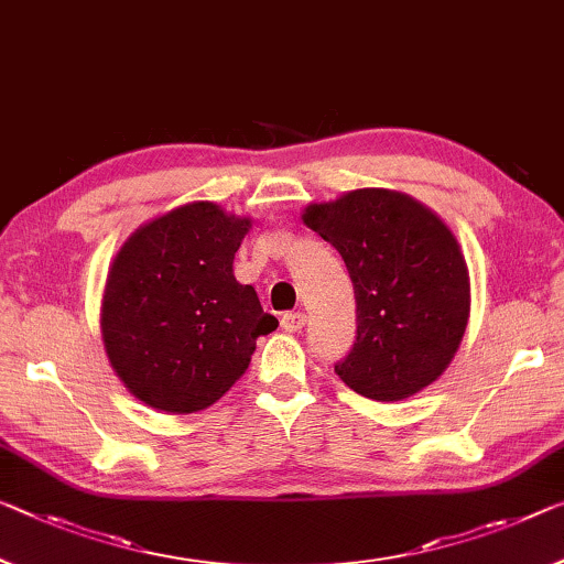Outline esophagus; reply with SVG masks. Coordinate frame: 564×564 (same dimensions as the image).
Segmentation results:
<instances>
[{"mask_svg":"<svg viewBox=\"0 0 564 564\" xmlns=\"http://www.w3.org/2000/svg\"><path fill=\"white\" fill-rule=\"evenodd\" d=\"M280 325L288 333H300L305 327V312H288V315H282Z\"/></svg>","mask_w":564,"mask_h":564,"instance_id":"34e87169","label":"esophagus"}]
</instances>
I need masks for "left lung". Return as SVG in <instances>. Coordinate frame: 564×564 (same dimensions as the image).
Instances as JSON below:
<instances>
[{"mask_svg":"<svg viewBox=\"0 0 564 564\" xmlns=\"http://www.w3.org/2000/svg\"><path fill=\"white\" fill-rule=\"evenodd\" d=\"M302 221L340 252L355 292V335L335 372L372 401L431 386L462 345L469 270L454 231L429 206L391 188H355L310 204Z\"/></svg>","mask_w":564,"mask_h":564,"instance_id":"obj_1","label":"left lung"}]
</instances>
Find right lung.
<instances>
[{
	"mask_svg": "<svg viewBox=\"0 0 564 564\" xmlns=\"http://www.w3.org/2000/svg\"><path fill=\"white\" fill-rule=\"evenodd\" d=\"M252 227L212 202L176 206L138 227L112 259L100 333L116 376L138 401L196 413L245 376L257 337L276 330L234 254Z\"/></svg>",
	"mask_w": 564,
	"mask_h": 564,
	"instance_id": "obj_1",
	"label": "right lung"
}]
</instances>
